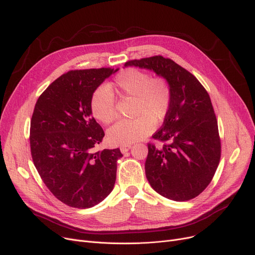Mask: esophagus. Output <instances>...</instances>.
<instances>
[{
  "mask_svg": "<svg viewBox=\"0 0 255 255\" xmlns=\"http://www.w3.org/2000/svg\"><path fill=\"white\" fill-rule=\"evenodd\" d=\"M131 148H132L131 144H128V145H122V146H121V148H120V150H121V152H122V153L124 154V153H127Z\"/></svg>",
  "mask_w": 255,
  "mask_h": 255,
  "instance_id": "34e87169",
  "label": "esophagus"
}]
</instances>
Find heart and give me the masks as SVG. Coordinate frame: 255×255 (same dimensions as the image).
<instances>
[{
	"label": "heart",
	"instance_id": "heart-1",
	"mask_svg": "<svg viewBox=\"0 0 255 255\" xmlns=\"http://www.w3.org/2000/svg\"><path fill=\"white\" fill-rule=\"evenodd\" d=\"M120 96L135 97L133 120L120 121L107 133L113 144L128 145L151 134L155 121H162L170 105V89L165 80L152 78L146 72L130 68L120 72L107 87H100L91 97V112L103 124H111L117 118L113 92Z\"/></svg>",
	"mask_w": 255,
	"mask_h": 255
}]
</instances>
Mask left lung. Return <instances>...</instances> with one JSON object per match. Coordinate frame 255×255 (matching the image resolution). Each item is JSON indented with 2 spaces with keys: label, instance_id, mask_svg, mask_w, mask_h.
Returning a JSON list of instances; mask_svg holds the SVG:
<instances>
[{
  "label": "left lung",
  "instance_id": "8db88e82",
  "mask_svg": "<svg viewBox=\"0 0 255 255\" xmlns=\"http://www.w3.org/2000/svg\"><path fill=\"white\" fill-rule=\"evenodd\" d=\"M134 66L155 72L170 89V105L161 129L148 144L145 177L152 188L168 199L186 202L202 193L219 164L221 145L210 96L197 78L170 59L155 56L133 60Z\"/></svg>",
  "mask_w": 255,
  "mask_h": 255
}]
</instances>
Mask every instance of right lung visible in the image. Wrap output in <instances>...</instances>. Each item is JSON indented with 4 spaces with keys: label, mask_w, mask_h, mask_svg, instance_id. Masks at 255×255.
Masks as SVG:
<instances>
[{
    "label": "right lung",
    "mask_w": 255,
    "mask_h": 255,
    "mask_svg": "<svg viewBox=\"0 0 255 255\" xmlns=\"http://www.w3.org/2000/svg\"><path fill=\"white\" fill-rule=\"evenodd\" d=\"M118 70L69 71L36 102L30 129L33 162L49 191L69 207L92 208L114 189L123 155L120 149L94 152L104 131L90 104L93 93Z\"/></svg>",
    "instance_id": "1"
}]
</instances>
